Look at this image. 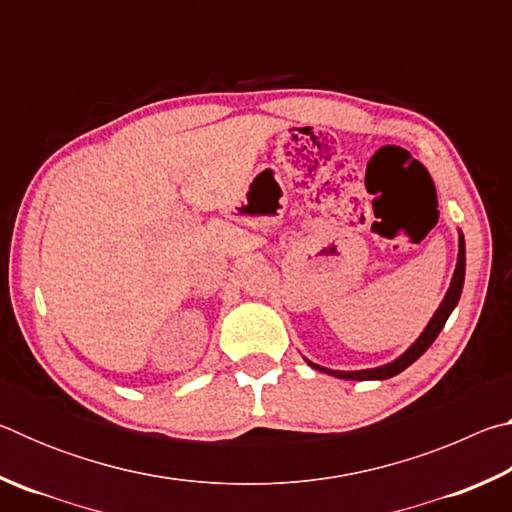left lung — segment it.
<instances>
[{
  "label": "left lung",
  "instance_id": "1",
  "mask_svg": "<svg viewBox=\"0 0 512 512\" xmlns=\"http://www.w3.org/2000/svg\"><path fill=\"white\" fill-rule=\"evenodd\" d=\"M463 282H465V239L461 235V241H458V262H456V271L452 277V287H449L447 296L443 300V305L438 307L436 314H433L431 323L427 325V329L420 334V339L415 341L409 350H406L400 359H395L393 363H388V366H381V368H372V370H357V372H341V370H327L323 366H318V363H311V368H316L320 372H327V375H334V377H341V379H354V381H366V379H388V377H395L397 372H402L404 368H409L411 363L422 357L424 352H427L429 345L436 341V336L440 334V329L445 327L449 314H452L458 298H461V291H463Z\"/></svg>",
  "mask_w": 512,
  "mask_h": 512
}]
</instances>
